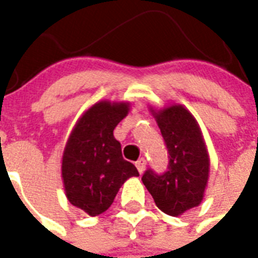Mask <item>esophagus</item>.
Returning <instances> with one entry per match:
<instances>
[{
	"instance_id": "34e87169",
	"label": "esophagus",
	"mask_w": 258,
	"mask_h": 258,
	"mask_svg": "<svg viewBox=\"0 0 258 258\" xmlns=\"http://www.w3.org/2000/svg\"><path fill=\"white\" fill-rule=\"evenodd\" d=\"M146 165H147V162H146L145 158H141V159L137 162V167H138V170H139V172H141V174H143V172H145Z\"/></svg>"
}]
</instances>
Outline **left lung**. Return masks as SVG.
<instances>
[{"mask_svg":"<svg viewBox=\"0 0 258 258\" xmlns=\"http://www.w3.org/2000/svg\"><path fill=\"white\" fill-rule=\"evenodd\" d=\"M169 151V170L158 175L147 170L143 183L162 212L178 217L202 202L210 172L204 135L192 113L182 104L150 107Z\"/></svg>","mask_w":258,"mask_h":258,"instance_id":"left-lung-1","label":"left lung"}]
</instances>
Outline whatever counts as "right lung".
I'll return each instance as SVG.
<instances>
[{
  "instance_id": "1",
  "label": "right lung",
  "mask_w": 258,
  "mask_h": 258,
  "mask_svg": "<svg viewBox=\"0 0 258 258\" xmlns=\"http://www.w3.org/2000/svg\"><path fill=\"white\" fill-rule=\"evenodd\" d=\"M128 101L100 100L78 119L64 147L61 178L71 204L88 216L104 213L137 167L121 157L113 130L128 115Z\"/></svg>"
}]
</instances>
